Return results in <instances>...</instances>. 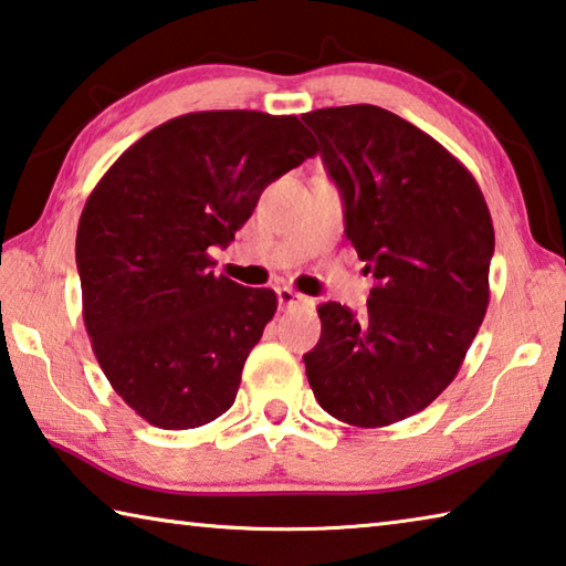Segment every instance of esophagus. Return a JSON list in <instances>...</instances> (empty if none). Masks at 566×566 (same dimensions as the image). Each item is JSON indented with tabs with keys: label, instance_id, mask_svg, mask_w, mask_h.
<instances>
[{
	"label": "esophagus",
	"instance_id": "esophagus-1",
	"mask_svg": "<svg viewBox=\"0 0 566 566\" xmlns=\"http://www.w3.org/2000/svg\"><path fill=\"white\" fill-rule=\"evenodd\" d=\"M276 302H280V310H290V306H300L310 300H306L304 294L290 290V286H280V290H276Z\"/></svg>",
	"mask_w": 566,
	"mask_h": 566
}]
</instances>
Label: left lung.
I'll use <instances>...</instances> for the list:
<instances>
[{
    "instance_id": "8db88e82",
    "label": "left lung",
    "mask_w": 566,
    "mask_h": 566,
    "mask_svg": "<svg viewBox=\"0 0 566 566\" xmlns=\"http://www.w3.org/2000/svg\"><path fill=\"white\" fill-rule=\"evenodd\" d=\"M344 202V234L375 276L367 310L319 304L304 354L324 411L377 429L452 385L490 304L494 227L476 179L415 124L375 104L302 114Z\"/></svg>"
}]
</instances>
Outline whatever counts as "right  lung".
<instances>
[{
  "label": "right lung",
  "instance_id": "obj_1",
  "mask_svg": "<svg viewBox=\"0 0 566 566\" xmlns=\"http://www.w3.org/2000/svg\"><path fill=\"white\" fill-rule=\"evenodd\" d=\"M317 155L296 117L191 112L159 124L99 179L76 229L84 327L114 391L159 429L234 405L276 312L272 290L212 272L274 179Z\"/></svg>",
  "mask_w": 566,
  "mask_h": 566
}]
</instances>
